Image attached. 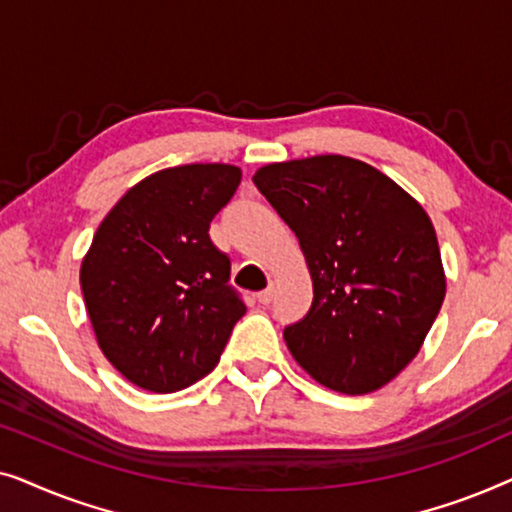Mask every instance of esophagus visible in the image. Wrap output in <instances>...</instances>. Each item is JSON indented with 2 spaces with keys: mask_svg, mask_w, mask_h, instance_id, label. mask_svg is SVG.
Returning <instances> with one entry per match:
<instances>
[{
  "mask_svg": "<svg viewBox=\"0 0 512 512\" xmlns=\"http://www.w3.org/2000/svg\"><path fill=\"white\" fill-rule=\"evenodd\" d=\"M272 296H275V289H272V286H268V289L258 293V303L268 305V303H272Z\"/></svg>",
  "mask_w": 512,
  "mask_h": 512,
  "instance_id": "34e87169",
  "label": "esophagus"
}]
</instances>
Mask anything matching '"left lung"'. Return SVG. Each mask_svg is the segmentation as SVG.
Masks as SVG:
<instances>
[{
    "mask_svg": "<svg viewBox=\"0 0 512 512\" xmlns=\"http://www.w3.org/2000/svg\"><path fill=\"white\" fill-rule=\"evenodd\" d=\"M254 184L296 233L312 275L310 312L284 328L293 359L340 394L384 387L415 359L445 298L429 214L347 156L265 165Z\"/></svg>",
    "mask_w": 512,
    "mask_h": 512,
    "instance_id": "obj_1",
    "label": "left lung"
}]
</instances>
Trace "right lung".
<instances>
[{
    "instance_id": "1",
    "label": "right lung",
    "mask_w": 512,
    "mask_h": 512,
    "mask_svg": "<svg viewBox=\"0 0 512 512\" xmlns=\"http://www.w3.org/2000/svg\"><path fill=\"white\" fill-rule=\"evenodd\" d=\"M235 165L167 167L132 186L97 228L81 291L111 366L156 394L212 373L247 312L209 223L233 198Z\"/></svg>"
}]
</instances>
